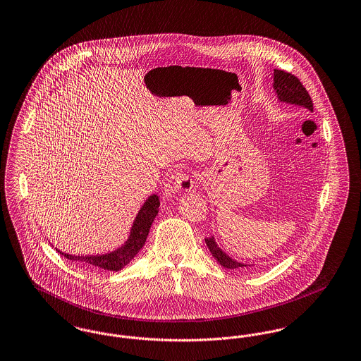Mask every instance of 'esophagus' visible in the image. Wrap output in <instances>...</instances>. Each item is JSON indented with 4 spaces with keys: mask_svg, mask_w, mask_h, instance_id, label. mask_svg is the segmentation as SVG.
I'll list each match as a JSON object with an SVG mask.
<instances>
[{
    "mask_svg": "<svg viewBox=\"0 0 361 361\" xmlns=\"http://www.w3.org/2000/svg\"><path fill=\"white\" fill-rule=\"evenodd\" d=\"M193 188V180L187 173L177 172L169 177L164 188V197L166 200L174 197L178 192Z\"/></svg>",
    "mask_w": 361,
    "mask_h": 361,
    "instance_id": "obj_1",
    "label": "esophagus"
}]
</instances>
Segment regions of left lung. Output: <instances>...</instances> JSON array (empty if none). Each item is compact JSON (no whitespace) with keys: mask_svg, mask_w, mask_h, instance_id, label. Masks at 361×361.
Returning <instances> with one entry per match:
<instances>
[{"mask_svg":"<svg viewBox=\"0 0 361 361\" xmlns=\"http://www.w3.org/2000/svg\"><path fill=\"white\" fill-rule=\"evenodd\" d=\"M274 87H275L277 97L280 102L284 103L293 104V105H299L303 106L309 111H312V100L310 97L309 92L306 90V87L300 82V80L298 77H295L291 73H287L284 70L275 69V78H274ZM207 246L209 249V252L212 253V256L216 258V261L228 269H240L243 267H247L242 262H238L231 257H228L222 249L216 245L215 240L206 238Z\"/></svg>","mask_w":361,"mask_h":361,"instance_id":"1","label":"left lung"}]
</instances>
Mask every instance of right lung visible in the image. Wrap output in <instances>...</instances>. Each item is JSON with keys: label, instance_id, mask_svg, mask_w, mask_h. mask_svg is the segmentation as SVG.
<instances>
[{"label": "right lung", "instance_id": "add662e5", "mask_svg": "<svg viewBox=\"0 0 361 361\" xmlns=\"http://www.w3.org/2000/svg\"><path fill=\"white\" fill-rule=\"evenodd\" d=\"M158 207H159L158 196L152 195L145 202L140 211L137 212V218H135L133 228H131L130 238L115 252H111L108 255H102V256H85L84 257V256L66 255V253L59 252L58 249H55V250L68 259L80 261V262L89 265V267H93V268L106 269V271H121L123 267H126L133 258L137 256V252L145 245L146 238L149 235V230L158 214Z\"/></svg>", "mask_w": 361, "mask_h": 361}]
</instances>
